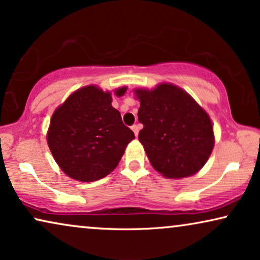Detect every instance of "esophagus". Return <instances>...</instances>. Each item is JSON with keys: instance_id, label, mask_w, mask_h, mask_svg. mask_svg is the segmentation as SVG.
I'll return each mask as SVG.
<instances>
[{"instance_id": "obj_1", "label": "esophagus", "mask_w": 260, "mask_h": 260, "mask_svg": "<svg viewBox=\"0 0 260 260\" xmlns=\"http://www.w3.org/2000/svg\"><path fill=\"white\" fill-rule=\"evenodd\" d=\"M140 124H133L132 126V131L136 134V137H138V134H139V131H140Z\"/></svg>"}]
</instances>
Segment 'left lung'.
I'll return each mask as SVG.
<instances>
[{"mask_svg":"<svg viewBox=\"0 0 260 260\" xmlns=\"http://www.w3.org/2000/svg\"><path fill=\"white\" fill-rule=\"evenodd\" d=\"M140 100L138 120L144 124L139 141L151 164L169 178L188 177L206 164L214 147L208 114L184 90L160 84L136 90Z\"/></svg>","mask_w":260,"mask_h":260,"instance_id":"8db88e82","label":"left lung"}]
</instances>
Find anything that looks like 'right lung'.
I'll list each match as a JSON object with an SVG mask.
<instances>
[{"label": "right lung", "mask_w": 260, "mask_h": 260, "mask_svg": "<svg viewBox=\"0 0 260 260\" xmlns=\"http://www.w3.org/2000/svg\"><path fill=\"white\" fill-rule=\"evenodd\" d=\"M124 91L126 88H121L116 95ZM134 138L119 110L113 108L110 92L85 86L74 92L52 115L47 144L69 177L94 182L116 168Z\"/></svg>", "instance_id": "add662e5"}]
</instances>
